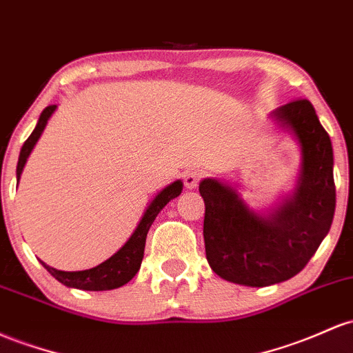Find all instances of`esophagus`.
<instances>
[{
    "label": "esophagus",
    "instance_id": "1",
    "mask_svg": "<svg viewBox=\"0 0 353 353\" xmlns=\"http://www.w3.org/2000/svg\"><path fill=\"white\" fill-rule=\"evenodd\" d=\"M201 177H203V174L199 172V170H185V172L183 174V181H184V185L185 189H196L197 184H199Z\"/></svg>",
    "mask_w": 353,
    "mask_h": 353
}]
</instances>
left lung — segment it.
Wrapping results in <instances>:
<instances>
[{
	"label": "left lung",
	"mask_w": 353,
	"mask_h": 353,
	"mask_svg": "<svg viewBox=\"0 0 353 353\" xmlns=\"http://www.w3.org/2000/svg\"><path fill=\"white\" fill-rule=\"evenodd\" d=\"M296 137L301 169L295 192L268 214L246 206L239 192L203 179L204 245L218 276L245 286L286 281L307 266L335 214L334 149L310 100L296 99L271 114Z\"/></svg>",
	"instance_id": "left-lung-1"
}]
</instances>
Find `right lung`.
<instances>
[{
    "instance_id": "1",
    "label": "right lung",
    "mask_w": 353,
    "mask_h": 353,
    "mask_svg": "<svg viewBox=\"0 0 353 353\" xmlns=\"http://www.w3.org/2000/svg\"><path fill=\"white\" fill-rule=\"evenodd\" d=\"M55 108L57 105H48L43 112H41L37 127H34L32 135L26 139L21 150H19V159L17 165L18 181L26 161H28L30 154H32L34 144H37L41 132L45 130L46 123H48V120L52 117L53 112H55ZM181 192H183V183H181V181H174V183L169 184L168 188L162 189V191L154 197L152 203L147 206L141 223L137 224V228H135V231L129 238V241L120 248L114 256L108 258L107 261L100 263L95 268L83 271H61L45 265L43 261H41V265L48 270V273L52 274L53 278H57L60 283L70 286V288L87 290V292H105V290H114L129 283V281L135 276L139 268H141L142 258H144L145 238L150 226H152L154 219L157 218V214L162 211V208H164L170 199L179 196Z\"/></svg>"
}]
</instances>
